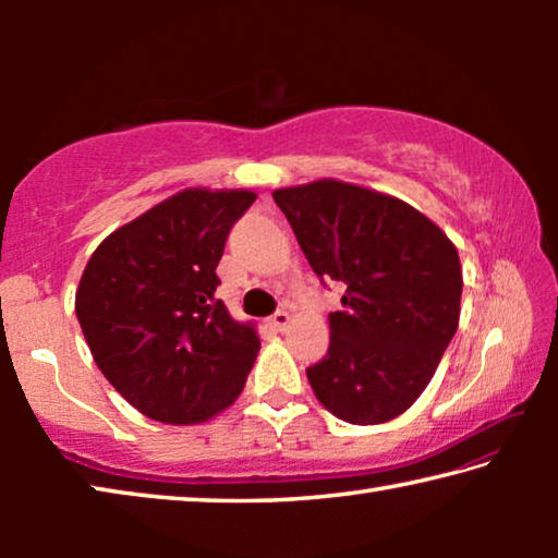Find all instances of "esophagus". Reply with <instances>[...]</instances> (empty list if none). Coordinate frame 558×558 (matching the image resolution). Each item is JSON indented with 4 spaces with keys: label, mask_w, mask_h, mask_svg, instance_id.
<instances>
[{
    "label": "esophagus",
    "mask_w": 558,
    "mask_h": 558,
    "mask_svg": "<svg viewBox=\"0 0 558 558\" xmlns=\"http://www.w3.org/2000/svg\"><path fill=\"white\" fill-rule=\"evenodd\" d=\"M288 323H290V315L286 313V310H278V313H272V315L268 317V325H270L272 329H278V332H282V329L288 327Z\"/></svg>",
    "instance_id": "esophagus-1"
}]
</instances>
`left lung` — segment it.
<instances>
[{
    "label": "left lung",
    "mask_w": 558,
    "mask_h": 558,
    "mask_svg": "<svg viewBox=\"0 0 558 558\" xmlns=\"http://www.w3.org/2000/svg\"><path fill=\"white\" fill-rule=\"evenodd\" d=\"M272 199L323 280L344 282L329 349L307 369L325 409L376 426L411 409L460 319L458 248L396 196L337 179L286 186Z\"/></svg>",
    "instance_id": "1"
}]
</instances>
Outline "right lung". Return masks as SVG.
<instances>
[{"label":"right lung","instance_id":"right-lung-1","mask_svg":"<svg viewBox=\"0 0 558 558\" xmlns=\"http://www.w3.org/2000/svg\"><path fill=\"white\" fill-rule=\"evenodd\" d=\"M248 189H184L102 241L75 290V315L98 369L130 405L192 426L243 391L260 339L214 298L231 226Z\"/></svg>","mask_w":558,"mask_h":558}]
</instances>
